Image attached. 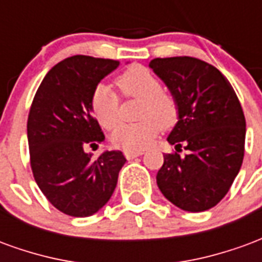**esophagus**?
<instances>
[{
    "instance_id": "1",
    "label": "esophagus",
    "mask_w": 262,
    "mask_h": 262,
    "mask_svg": "<svg viewBox=\"0 0 262 262\" xmlns=\"http://www.w3.org/2000/svg\"><path fill=\"white\" fill-rule=\"evenodd\" d=\"M143 151H130V150H126L125 151V157L127 160L135 159V157H139V156H142Z\"/></svg>"
}]
</instances>
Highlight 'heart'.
<instances>
[{"mask_svg":"<svg viewBox=\"0 0 262 262\" xmlns=\"http://www.w3.org/2000/svg\"><path fill=\"white\" fill-rule=\"evenodd\" d=\"M116 85L126 98L142 99L136 123H122L112 133L115 146L140 151L153 142L160 127L168 129L178 120V102L171 92L163 90L157 75L142 66H135L116 77ZM91 111L98 123L112 130L120 120V98L111 86L99 84L91 95Z\"/></svg>","mask_w":262,"mask_h":262,"instance_id":"heart-1","label":"heart"}]
</instances>
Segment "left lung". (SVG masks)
Segmentation results:
<instances>
[{
	"label": "left lung",
	"mask_w": 262,
	"mask_h": 262,
	"mask_svg": "<svg viewBox=\"0 0 262 262\" xmlns=\"http://www.w3.org/2000/svg\"><path fill=\"white\" fill-rule=\"evenodd\" d=\"M178 102V122L167 140L157 185L171 203L188 212L213 208L229 192L244 157L246 118L236 92L219 70L180 56L150 61ZM187 150L182 158V148Z\"/></svg>",
	"instance_id": "1"
}]
</instances>
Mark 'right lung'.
<instances>
[{
  "instance_id": "1",
  "label": "right lung",
  "mask_w": 262,
  "mask_h": 262,
  "mask_svg": "<svg viewBox=\"0 0 262 262\" xmlns=\"http://www.w3.org/2000/svg\"><path fill=\"white\" fill-rule=\"evenodd\" d=\"M118 60L77 54L56 64L37 88L28 116L31 168L37 187L60 212L85 217L108 202L126 163L122 151L85 153L105 139L91 114L98 82Z\"/></svg>"
}]
</instances>
